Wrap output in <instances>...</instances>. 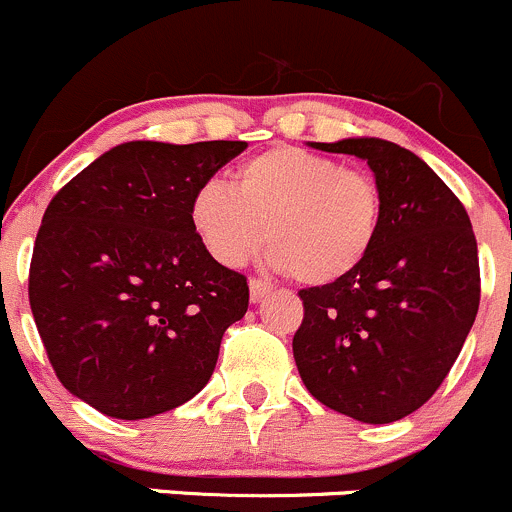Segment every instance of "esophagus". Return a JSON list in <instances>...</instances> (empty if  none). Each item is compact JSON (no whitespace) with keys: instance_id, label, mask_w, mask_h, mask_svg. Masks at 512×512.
<instances>
[{"instance_id":"1","label":"esophagus","mask_w":512,"mask_h":512,"mask_svg":"<svg viewBox=\"0 0 512 512\" xmlns=\"http://www.w3.org/2000/svg\"><path fill=\"white\" fill-rule=\"evenodd\" d=\"M273 291V286L268 281H261V278H251L249 281V293H251V301L258 303L263 296H268V293Z\"/></svg>"}]
</instances>
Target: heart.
<instances>
[{
    "label": "heart",
    "instance_id": "heart-1",
    "mask_svg": "<svg viewBox=\"0 0 512 512\" xmlns=\"http://www.w3.org/2000/svg\"><path fill=\"white\" fill-rule=\"evenodd\" d=\"M189 224L224 266L268 241V261L306 286L351 276L383 226V194L366 171L298 146H271L236 169L234 189L209 179L194 191Z\"/></svg>",
    "mask_w": 512,
    "mask_h": 512
}]
</instances>
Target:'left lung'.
Wrapping results in <instances>:
<instances>
[{
	"instance_id": "left-lung-1",
	"label": "left lung",
	"mask_w": 512,
	"mask_h": 512,
	"mask_svg": "<svg viewBox=\"0 0 512 512\" xmlns=\"http://www.w3.org/2000/svg\"><path fill=\"white\" fill-rule=\"evenodd\" d=\"M313 149L368 161L383 226L358 271L303 288L293 336L301 381L323 406L361 423H393L423 406L458 358L480 303L468 211L413 151L373 136Z\"/></svg>"
}]
</instances>
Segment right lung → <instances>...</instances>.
Segmentation results:
<instances>
[{
    "instance_id": "obj_1",
    "label": "right lung",
    "mask_w": 512,
    "mask_h": 512,
    "mask_svg": "<svg viewBox=\"0 0 512 512\" xmlns=\"http://www.w3.org/2000/svg\"><path fill=\"white\" fill-rule=\"evenodd\" d=\"M246 141H126L49 201L29 303L62 386L121 421L159 416L209 383L249 308L246 276L189 224L194 191Z\"/></svg>"
}]
</instances>
